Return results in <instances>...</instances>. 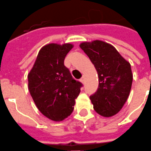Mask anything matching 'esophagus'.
Masks as SVG:
<instances>
[{
  "instance_id": "obj_1",
  "label": "esophagus",
  "mask_w": 151,
  "mask_h": 151,
  "mask_svg": "<svg viewBox=\"0 0 151 151\" xmlns=\"http://www.w3.org/2000/svg\"><path fill=\"white\" fill-rule=\"evenodd\" d=\"M80 81H81V83H85V77H82V78L80 79Z\"/></svg>"
}]
</instances>
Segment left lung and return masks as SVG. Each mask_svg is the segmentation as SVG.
<instances>
[{
	"mask_svg": "<svg viewBox=\"0 0 151 151\" xmlns=\"http://www.w3.org/2000/svg\"><path fill=\"white\" fill-rule=\"evenodd\" d=\"M80 46L93 64L99 77L97 91L90 96L93 109L105 117L116 114L131 91V64L114 46L104 41L84 42Z\"/></svg>",
	"mask_w": 151,
	"mask_h": 151,
	"instance_id": "1",
	"label": "left lung"
}]
</instances>
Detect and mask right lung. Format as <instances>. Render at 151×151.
<instances>
[{"instance_id": "1", "label": "right lung", "mask_w": 151, "mask_h": 151, "mask_svg": "<svg viewBox=\"0 0 151 151\" xmlns=\"http://www.w3.org/2000/svg\"><path fill=\"white\" fill-rule=\"evenodd\" d=\"M72 48L70 43L46 45L28 74L29 90L37 108L53 121H62L71 115L83 86L64 65Z\"/></svg>"}]
</instances>
